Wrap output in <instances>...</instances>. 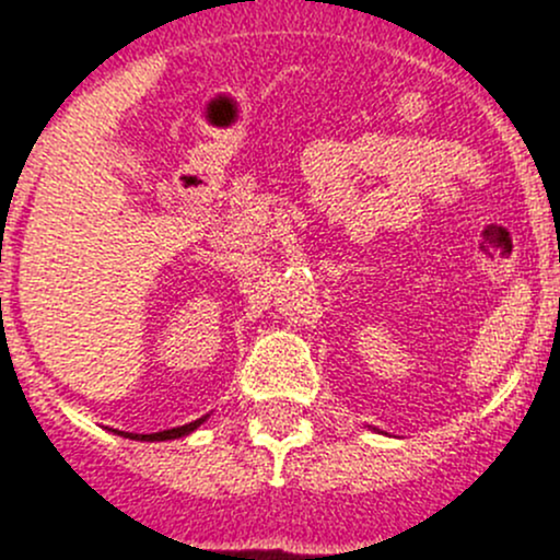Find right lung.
Listing matches in <instances>:
<instances>
[{"instance_id":"1","label":"right lung","mask_w":560,"mask_h":560,"mask_svg":"<svg viewBox=\"0 0 560 560\" xmlns=\"http://www.w3.org/2000/svg\"><path fill=\"white\" fill-rule=\"evenodd\" d=\"M202 420H195V422H189V425H180V428H171V431H160V433H149V436H143V439H151V442H154V439H160V442H165V439H178V436H186V433H191L195 431L197 425H200Z\"/></svg>"}]
</instances>
